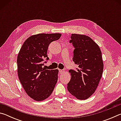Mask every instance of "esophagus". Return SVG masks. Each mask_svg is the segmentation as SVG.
Listing matches in <instances>:
<instances>
[{
    "label": "esophagus",
    "instance_id": "1",
    "mask_svg": "<svg viewBox=\"0 0 121 121\" xmlns=\"http://www.w3.org/2000/svg\"><path fill=\"white\" fill-rule=\"evenodd\" d=\"M59 73H62L63 72H65V70H61V69H59Z\"/></svg>",
    "mask_w": 121,
    "mask_h": 121
}]
</instances>
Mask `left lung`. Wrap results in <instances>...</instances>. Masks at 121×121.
<instances>
[{"label": "left lung", "instance_id": "left-lung-1", "mask_svg": "<svg viewBox=\"0 0 121 121\" xmlns=\"http://www.w3.org/2000/svg\"><path fill=\"white\" fill-rule=\"evenodd\" d=\"M71 39L69 42L74 48L73 60L78 68L69 71L71 79L67 89L77 99L85 100L95 92L102 77L101 52L98 45L89 36L73 34Z\"/></svg>", "mask_w": 121, "mask_h": 121}]
</instances>
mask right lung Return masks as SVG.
<instances>
[{
  "mask_svg": "<svg viewBox=\"0 0 121 121\" xmlns=\"http://www.w3.org/2000/svg\"><path fill=\"white\" fill-rule=\"evenodd\" d=\"M61 36L58 33L34 35L26 39L18 54V77L26 94L36 101L50 97L58 81V69L48 70L43 65L44 59H49V45Z\"/></svg>",
  "mask_w": 121,
  "mask_h": 121,
  "instance_id": "right-lung-1",
  "label": "right lung"
}]
</instances>
